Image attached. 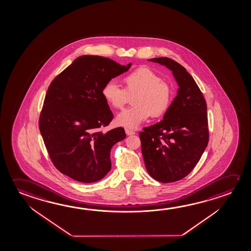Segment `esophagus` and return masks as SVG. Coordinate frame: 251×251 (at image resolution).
<instances>
[{"label": "esophagus", "instance_id": "esophagus-1", "mask_svg": "<svg viewBox=\"0 0 251 251\" xmlns=\"http://www.w3.org/2000/svg\"><path fill=\"white\" fill-rule=\"evenodd\" d=\"M125 132L127 134V136H132V135H135L136 133L131 130V129H128V128H125Z\"/></svg>", "mask_w": 251, "mask_h": 251}]
</instances>
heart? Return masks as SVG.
<instances>
[{
  "label": "heart",
  "mask_w": 251,
  "mask_h": 251,
  "mask_svg": "<svg viewBox=\"0 0 251 251\" xmlns=\"http://www.w3.org/2000/svg\"><path fill=\"white\" fill-rule=\"evenodd\" d=\"M124 88L114 80L106 83L101 95L106 102L115 108H122L128 100L132 99L133 107L119 113L115 123L127 128H136L144 124L151 115L160 117L165 115L173 100V91L167 83L148 67H140L127 74L124 79Z\"/></svg>",
  "instance_id": "1"
}]
</instances>
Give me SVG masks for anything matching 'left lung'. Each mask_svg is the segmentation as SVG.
I'll use <instances>...</instances> for the list:
<instances>
[{
	"instance_id": "left-lung-1",
	"label": "left lung",
	"mask_w": 251,
	"mask_h": 251,
	"mask_svg": "<svg viewBox=\"0 0 251 251\" xmlns=\"http://www.w3.org/2000/svg\"><path fill=\"white\" fill-rule=\"evenodd\" d=\"M173 73L178 89L163 120L140 132L149 174L162 183L180 180L201 159L208 144L206 103L192 75L172 58H155Z\"/></svg>"
}]
</instances>
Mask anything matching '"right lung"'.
Masks as SVG:
<instances>
[{"mask_svg":"<svg viewBox=\"0 0 251 251\" xmlns=\"http://www.w3.org/2000/svg\"><path fill=\"white\" fill-rule=\"evenodd\" d=\"M131 65L84 55L50 83L39 129L50 157L60 173L81 183H94L111 170L112 147L126 134L122 127L99 131L114 117L101 90Z\"/></svg>","mask_w":251,"mask_h":251,"instance_id":"obj_1","label":"right lung"}]
</instances>
